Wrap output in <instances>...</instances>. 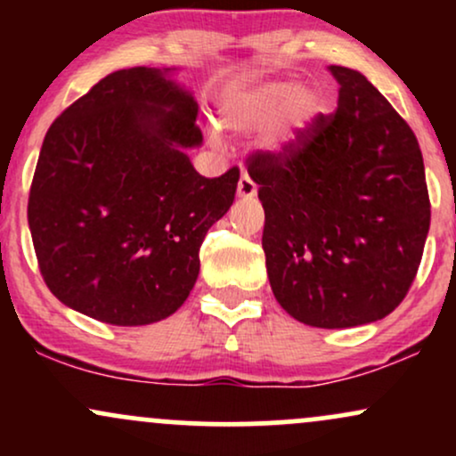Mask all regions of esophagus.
<instances>
[{
  "label": "esophagus",
  "instance_id": "esophagus-1",
  "mask_svg": "<svg viewBox=\"0 0 456 456\" xmlns=\"http://www.w3.org/2000/svg\"><path fill=\"white\" fill-rule=\"evenodd\" d=\"M255 195H257V186H255V182L250 180L248 174H242V177H240L238 182V197L253 199Z\"/></svg>",
  "mask_w": 456,
  "mask_h": 456
}]
</instances>
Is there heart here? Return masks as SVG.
<instances>
[{"label":"heart","mask_w":456,"mask_h":456,"mask_svg":"<svg viewBox=\"0 0 456 456\" xmlns=\"http://www.w3.org/2000/svg\"><path fill=\"white\" fill-rule=\"evenodd\" d=\"M322 109L323 98L315 87L296 86L287 78H265L229 92L221 104V122L238 134L265 130V150L287 154L305 139Z\"/></svg>","instance_id":"b5f03b06"}]
</instances>
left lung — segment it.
I'll list each match as a JSON object with an SVG mask.
<instances>
[{"instance_id":"8db88e82","label":"left lung","mask_w":456,"mask_h":456,"mask_svg":"<svg viewBox=\"0 0 456 456\" xmlns=\"http://www.w3.org/2000/svg\"><path fill=\"white\" fill-rule=\"evenodd\" d=\"M338 107L287 154L248 175L265 212L270 287L297 322L354 328L390 315L410 289L431 223L416 134L358 70L330 66Z\"/></svg>"}]
</instances>
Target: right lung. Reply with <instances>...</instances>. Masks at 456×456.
Listing matches in <instances>:
<instances>
[{"label":"right lung","mask_w":456,"mask_h":456,"mask_svg":"<svg viewBox=\"0 0 456 456\" xmlns=\"http://www.w3.org/2000/svg\"><path fill=\"white\" fill-rule=\"evenodd\" d=\"M175 68L107 75L51 124L28 221L40 272L72 311L148 326L184 305L199 248L232 208L240 171L197 174L199 104Z\"/></svg>","instance_id":"obj_1"}]
</instances>
